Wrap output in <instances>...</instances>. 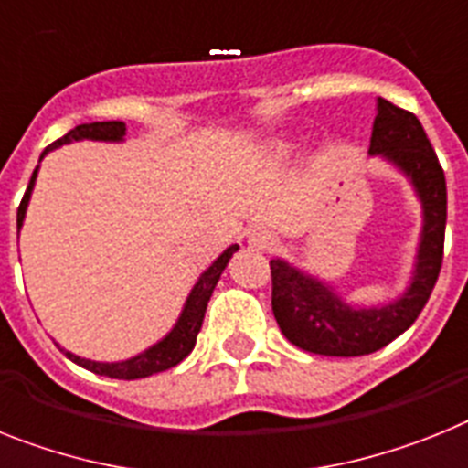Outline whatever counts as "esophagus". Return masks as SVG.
Returning a JSON list of instances; mask_svg holds the SVG:
<instances>
[{"label":"esophagus","mask_w":468,"mask_h":468,"mask_svg":"<svg viewBox=\"0 0 468 468\" xmlns=\"http://www.w3.org/2000/svg\"><path fill=\"white\" fill-rule=\"evenodd\" d=\"M247 242H250V247H254V250L271 252V250L278 245V238L276 233H271V230H266V228H254L252 233L247 235Z\"/></svg>","instance_id":"34e87169"}]
</instances>
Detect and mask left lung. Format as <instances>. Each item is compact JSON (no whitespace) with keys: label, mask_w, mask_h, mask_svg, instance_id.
Wrapping results in <instances>:
<instances>
[{"label":"left lung","mask_w":468,"mask_h":468,"mask_svg":"<svg viewBox=\"0 0 468 468\" xmlns=\"http://www.w3.org/2000/svg\"><path fill=\"white\" fill-rule=\"evenodd\" d=\"M371 154L399 166L423 204V233L411 288L398 302L376 309L347 307L328 285L271 259V307L282 335L304 352L324 356H361L402 335L426 307L442 266L447 223V186L421 121L378 97Z\"/></svg>","instance_id":"left-lung-1"}]
</instances>
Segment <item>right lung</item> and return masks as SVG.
Segmentation results:
<instances>
[{
    "label": "right lung",
    "instance_id": "obj_1",
    "mask_svg": "<svg viewBox=\"0 0 468 468\" xmlns=\"http://www.w3.org/2000/svg\"><path fill=\"white\" fill-rule=\"evenodd\" d=\"M125 135V123L123 121H100V123H82L76 125L73 131L66 133L64 137H58L57 143H52L49 147L42 152V156L54 147H61V144H69L73 140H121ZM40 156V159H42ZM35 176H37V168L33 171V178L27 183V190L23 195L21 204H18V214H16V223L21 228L23 216H26V207L27 199H30V190L35 186ZM233 252H238V245H230L221 257L216 259L214 264L209 269L204 271L199 281L195 282V288H192L190 297L186 302V309L180 314L178 324L174 325V331L168 333L161 343H156L154 347L144 349L143 355L133 356L128 361H119V364H100V361H90V359H80V356L70 355V352H64L73 364L78 367L88 368L92 374L100 376H109V378H119V380H135V378H147L152 374H159V371H166V368L176 367L180 361L186 359L187 355L192 352L195 343H197V333L202 328L204 321V312H207V304H209V297L214 292L216 282L221 278L223 269H226L228 259L233 257Z\"/></svg>",
    "mask_w": 468,
    "mask_h": 468
}]
</instances>
